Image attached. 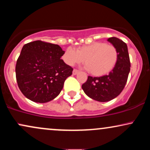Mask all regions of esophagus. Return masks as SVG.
Here are the masks:
<instances>
[{
  "instance_id": "obj_1",
  "label": "esophagus",
  "mask_w": 150,
  "mask_h": 150,
  "mask_svg": "<svg viewBox=\"0 0 150 150\" xmlns=\"http://www.w3.org/2000/svg\"><path fill=\"white\" fill-rule=\"evenodd\" d=\"M79 73V70H76V69H74L73 70V75H77V73Z\"/></svg>"
}]
</instances>
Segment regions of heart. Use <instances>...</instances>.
Instances as JSON below:
<instances>
[{"instance_id": "heart-1", "label": "heart", "mask_w": 150, "mask_h": 150, "mask_svg": "<svg viewBox=\"0 0 150 150\" xmlns=\"http://www.w3.org/2000/svg\"><path fill=\"white\" fill-rule=\"evenodd\" d=\"M118 58L116 48L104 42H95L80 46L76 51L68 48L63 56V59L69 65L82 63L85 60L86 68L96 76L110 73L116 66Z\"/></svg>"}]
</instances>
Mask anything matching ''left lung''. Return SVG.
Returning a JSON list of instances; mask_svg holds the SVG:
<instances>
[{
	"label": "left lung",
	"instance_id": "1",
	"mask_svg": "<svg viewBox=\"0 0 150 150\" xmlns=\"http://www.w3.org/2000/svg\"><path fill=\"white\" fill-rule=\"evenodd\" d=\"M108 42L116 48L118 58L115 68L108 75L101 77L88 76L82 85L85 93L94 100L105 102L118 97L123 91L130 70L128 46L116 37H110Z\"/></svg>",
	"mask_w": 150,
	"mask_h": 150
}]
</instances>
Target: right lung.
<instances>
[{"label": "right lung", "instance_id": "1", "mask_svg": "<svg viewBox=\"0 0 150 150\" xmlns=\"http://www.w3.org/2000/svg\"><path fill=\"white\" fill-rule=\"evenodd\" d=\"M65 51L57 44L34 41L22 47L15 67L17 82L27 99L46 103L55 99L73 69L61 59Z\"/></svg>", "mask_w": 150, "mask_h": 150}]
</instances>
